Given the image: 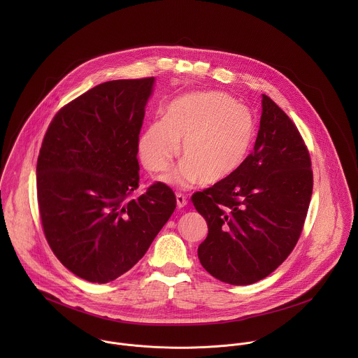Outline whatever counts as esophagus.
Segmentation results:
<instances>
[{"mask_svg":"<svg viewBox=\"0 0 358 358\" xmlns=\"http://www.w3.org/2000/svg\"><path fill=\"white\" fill-rule=\"evenodd\" d=\"M176 204H178V208H183V206H186V205H187V200H186V197H185L183 194L178 193V194H176Z\"/></svg>","mask_w":358,"mask_h":358,"instance_id":"esophagus-1","label":"esophagus"}]
</instances>
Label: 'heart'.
Wrapping results in <instances>:
<instances>
[{"label":"heart","mask_w":358,"mask_h":358,"mask_svg":"<svg viewBox=\"0 0 358 358\" xmlns=\"http://www.w3.org/2000/svg\"><path fill=\"white\" fill-rule=\"evenodd\" d=\"M255 138L251 110L222 92H192L164 107L139 138V155L152 172L166 171L182 145L185 158L164 182L190 187L220 183L245 162Z\"/></svg>","instance_id":"1"}]
</instances>
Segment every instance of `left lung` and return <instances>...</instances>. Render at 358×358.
I'll use <instances>...</instances> for the list:
<instances>
[{
  "mask_svg": "<svg viewBox=\"0 0 358 358\" xmlns=\"http://www.w3.org/2000/svg\"><path fill=\"white\" fill-rule=\"evenodd\" d=\"M310 155L289 117L262 95L254 152L229 179L193 194L208 224L199 259L215 278L250 285L295 248L313 192Z\"/></svg>",
  "mask_w": 358,
  "mask_h": 358,
  "instance_id": "left-lung-1",
  "label": "left lung"
}]
</instances>
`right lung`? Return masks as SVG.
Here are the masks:
<instances>
[{
	"mask_svg": "<svg viewBox=\"0 0 358 358\" xmlns=\"http://www.w3.org/2000/svg\"><path fill=\"white\" fill-rule=\"evenodd\" d=\"M155 78L114 80L66 104L37 161L41 222L53 254L77 277L110 282L132 268L176 208L173 192L139 187L138 148Z\"/></svg>",
	"mask_w": 358,
	"mask_h": 358,
	"instance_id": "obj_1",
	"label": "right lung"
}]
</instances>
